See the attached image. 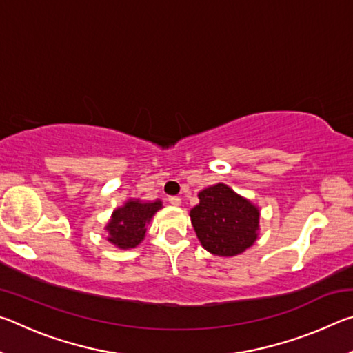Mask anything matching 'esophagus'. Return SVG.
<instances>
[{"label": "esophagus", "mask_w": 353, "mask_h": 353, "mask_svg": "<svg viewBox=\"0 0 353 353\" xmlns=\"http://www.w3.org/2000/svg\"><path fill=\"white\" fill-rule=\"evenodd\" d=\"M168 201H170V204L174 205V207H179V205L182 204V199L179 198V196H170Z\"/></svg>", "instance_id": "obj_1"}]
</instances>
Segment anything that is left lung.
<instances>
[{
    "label": "left lung",
    "instance_id": "obj_1",
    "mask_svg": "<svg viewBox=\"0 0 353 353\" xmlns=\"http://www.w3.org/2000/svg\"><path fill=\"white\" fill-rule=\"evenodd\" d=\"M190 219L201 246L219 256H235L259 238L260 207L223 182L198 193Z\"/></svg>",
    "mask_w": 353,
    "mask_h": 353
}]
</instances>
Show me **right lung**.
Listing matches in <instances>:
<instances>
[{
	"instance_id": "add662e5",
	"label": "right lung",
	"mask_w": 353,
	"mask_h": 353,
	"mask_svg": "<svg viewBox=\"0 0 353 353\" xmlns=\"http://www.w3.org/2000/svg\"><path fill=\"white\" fill-rule=\"evenodd\" d=\"M162 207L163 202L160 199H128L121 207L113 210L109 223L105 224L109 234L107 241L121 250L137 248L145 240L146 225Z\"/></svg>"
}]
</instances>
